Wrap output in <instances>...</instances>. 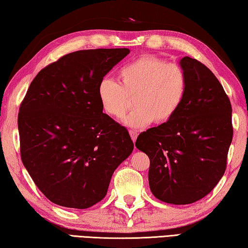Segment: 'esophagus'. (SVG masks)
I'll return each mask as SVG.
<instances>
[{
	"label": "esophagus",
	"mask_w": 248,
	"mask_h": 248,
	"mask_svg": "<svg viewBox=\"0 0 248 248\" xmlns=\"http://www.w3.org/2000/svg\"><path fill=\"white\" fill-rule=\"evenodd\" d=\"M129 135H131V137H132V140L134 141V143H135L136 139H137V135H139V134H137L136 131H129Z\"/></svg>",
	"instance_id": "1"
}]
</instances>
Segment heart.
I'll list each match as a JSON object with an SVG mask.
<instances>
[{"label":"heart","mask_w":248,"mask_h":248,"mask_svg":"<svg viewBox=\"0 0 248 248\" xmlns=\"http://www.w3.org/2000/svg\"><path fill=\"white\" fill-rule=\"evenodd\" d=\"M188 91L184 69L154 56L140 57L122 67L117 82L104 78L97 86L101 108L113 119H121L133 99L134 111L124 119L133 128L145 127L155 122L164 124L176 114Z\"/></svg>","instance_id":"b5f03b06"}]
</instances>
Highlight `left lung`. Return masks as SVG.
I'll list each match as a JSON object with an SVG mask.
<instances>
[{
	"mask_svg": "<svg viewBox=\"0 0 248 248\" xmlns=\"http://www.w3.org/2000/svg\"><path fill=\"white\" fill-rule=\"evenodd\" d=\"M188 80L185 101L171 119L140 133L136 147L149 157V186L171 204H190L212 191L226 169L233 139L232 105L203 63L180 60Z\"/></svg>",
	"mask_w": 248,
	"mask_h": 248,
	"instance_id": "8db88e82",
	"label": "left lung"
}]
</instances>
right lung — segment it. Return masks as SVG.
<instances>
[{
	"label": "right lung",
	"mask_w": 248,
	"mask_h": 248,
	"mask_svg": "<svg viewBox=\"0 0 248 248\" xmlns=\"http://www.w3.org/2000/svg\"><path fill=\"white\" fill-rule=\"evenodd\" d=\"M127 48L79 50L48 64L31 81L18 112L23 165L54 203L87 209L108 192L112 174L131 155L127 129L104 114L103 77Z\"/></svg>",
	"instance_id": "add662e5"
}]
</instances>
